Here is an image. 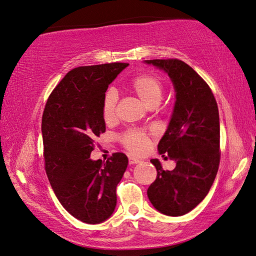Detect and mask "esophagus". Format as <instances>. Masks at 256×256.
<instances>
[{
	"label": "esophagus",
	"instance_id": "34e87169",
	"mask_svg": "<svg viewBox=\"0 0 256 256\" xmlns=\"http://www.w3.org/2000/svg\"><path fill=\"white\" fill-rule=\"evenodd\" d=\"M138 162H141V161H140V160L136 158H133V156H130L128 158V163L130 164H136Z\"/></svg>",
	"mask_w": 256,
	"mask_h": 256
}]
</instances>
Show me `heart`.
Wrapping results in <instances>:
<instances>
[{
    "instance_id": "obj_1",
    "label": "heart",
    "mask_w": 256,
    "mask_h": 256,
    "mask_svg": "<svg viewBox=\"0 0 256 256\" xmlns=\"http://www.w3.org/2000/svg\"><path fill=\"white\" fill-rule=\"evenodd\" d=\"M128 88L148 108H154L163 96V83L156 75L143 73L135 76L128 84ZM118 94L113 90H108L104 94L102 101V116L106 123L116 118ZM120 142L130 153L142 154L150 145L148 134L143 130H128L120 135Z\"/></svg>"
}]
</instances>
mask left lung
<instances>
[{
	"instance_id": "8db88e82",
	"label": "left lung",
	"mask_w": 256,
	"mask_h": 256,
	"mask_svg": "<svg viewBox=\"0 0 256 256\" xmlns=\"http://www.w3.org/2000/svg\"><path fill=\"white\" fill-rule=\"evenodd\" d=\"M145 62L164 70L176 92L172 118L158 145L176 166L164 171L158 160H151L158 175L148 196L158 211L181 216L203 201L216 176L221 158L218 103L208 83L181 60Z\"/></svg>"
}]
</instances>
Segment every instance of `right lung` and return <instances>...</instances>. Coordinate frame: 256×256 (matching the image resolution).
<instances>
[{
  "mask_svg": "<svg viewBox=\"0 0 256 256\" xmlns=\"http://www.w3.org/2000/svg\"><path fill=\"white\" fill-rule=\"evenodd\" d=\"M128 63L78 66L50 94L42 115L44 168L60 203L75 218L98 224L111 216L116 186L128 168L124 153L106 162L90 158L105 132L103 96Z\"/></svg>",
  "mask_w": 256,
  "mask_h": 256,
  "instance_id": "1",
  "label": "right lung"
}]
</instances>
